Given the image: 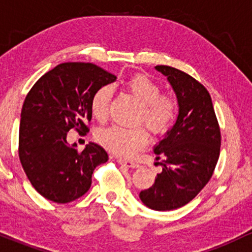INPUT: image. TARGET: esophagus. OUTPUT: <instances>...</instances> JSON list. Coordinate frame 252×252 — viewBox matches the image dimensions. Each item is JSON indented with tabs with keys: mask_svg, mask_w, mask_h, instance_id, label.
I'll return each mask as SVG.
<instances>
[{
	"mask_svg": "<svg viewBox=\"0 0 252 252\" xmlns=\"http://www.w3.org/2000/svg\"><path fill=\"white\" fill-rule=\"evenodd\" d=\"M117 162H118L119 164H121V165H125V166H127V168H133V169H135V168H139V164H138V163L132 162V160H126V159H123V158H118Z\"/></svg>",
	"mask_w": 252,
	"mask_h": 252,
	"instance_id": "esophagus-1",
	"label": "esophagus"
}]
</instances>
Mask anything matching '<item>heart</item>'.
<instances>
[{
  "label": "heart",
  "mask_w": 252,
  "mask_h": 252,
  "mask_svg": "<svg viewBox=\"0 0 252 252\" xmlns=\"http://www.w3.org/2000/svg\"><path fill=\"white\" fill-rule=\"evenodd\" d=\"M126 89L143 103L140 120H145L152 132L163 133L169 129L177 115V101L172 95L160 94V87L148 76L137 73L125 81ZM113 97V87L102 86L94 93L90 108L94 118L104 121L108 117ZM149 135L144 127L128 128L113 125L101 129L97 140L106 149L119 156H132L146 145Z\"/></svg>",
  "instance_id": "obj_1"
}]
</instances>
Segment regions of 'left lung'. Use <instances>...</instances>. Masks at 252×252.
Here are the masks:
<instances>
[{
	"label": "left lung",
	"mask_w": 252,
	"mask_h": 252,
	"mask_svg": "<svg viewBox=\"0 0 252 252\" xmlns=\"http://www.w3.org/2000/svg\"><path fill=\"white\" fill-rule=\"evenodd\" d=\"M155 69L175 92L179 115L154 148L163 171L139 197L151 210L171 211L191 201L210 181L220 154V129L210 93L201 83L175 67Z\"/></svg>",
	"instance_id": "1"
}]
</instances>
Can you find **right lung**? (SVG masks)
Instances as JSON below:
<instances>
[{"label":"right lung","instance_id":"1","mask_svg":"<svg viewBox=\"0 0 252 252\" xmlns=\"http://www.w3.org/2000/svg\"><path fill=\"white\" fill-rule=\"evenodd\" d=\"M117 80L92 63H63L41 76L21 111L19 157L28 180L45 199L67 203L89 190L95 168L108 160L103 148L89 143L82 152L67 132H89L90 102L100 87Z\"/></svg>","mask_w":252,"mask_h":252}]
</instances>
